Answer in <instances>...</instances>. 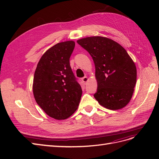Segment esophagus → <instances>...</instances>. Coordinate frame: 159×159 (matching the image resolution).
<instances>
[{
  "label": "esophagus",
  "mask_w": 159,
  "mask_h": 159,
  "mask_svg": "<svg viewBox=\"0 0 159 159\" xmlns=\"http://www.w3.org/2000/svg\"><path fill=\"white\" fill-rule=\"evenodd\" d=\"M82 80V81H83V82H84V84H85L86 82H88V81L89 80V78H88L87 76H85V77H84V78L81 79Z\"/></svg>",
  "instance_id": "esophagus-1"
}]
</instances>
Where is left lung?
I'll return each mask as SVG.
<instances>
[{
  "label": "left lung",
  "instance_id": "1",
  "mask_svg": "<svg viewBox=\"0 0 159 159\" xmlns=\"http://www.w3.org/2000/svg\"><path fill=\"white\" fill-rule=\"evenodd\" d=\"M77 42L92 57L98 83L94 98L103 107L122 109L131 101L137 81V68L119 44L103 36L81 38Z\"/></svg>",
  "mask_w": 159,
  "mask_h": 159
}]
</instances>
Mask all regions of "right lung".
<instances>
[{
  "instance_id": "obj_1",
  "label": "right lung",
  "mask_w": 159,
  "mask_h": 159,
  "mask_svg": "<svg viewBox=\"0 0 159 159\" xmlns=\"http://www.w3.org/2000/svg\"><path fill=\"white\" fill-rule=\"evenodd\" d=\"M73 40L57 43L38 61L32 91L38 105L52 118L68 119L78 107L82 90L70 65Z\"/></svg>"
}]
</instances>
